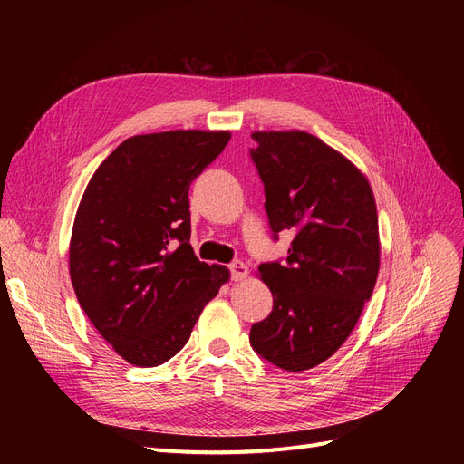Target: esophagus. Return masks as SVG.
<instances>
[{
    "label": "esophagus",
    "instance_id": "34e87169",
    "mask_svg": "<svg viewBox=\"0 0 464 464\" xmlns=\"http://www.w3.org/2000/svg\"><path fill=\"white\" fill-rule=\"evenodd\" d=\"M228 269H230L232 280H244V278L247 276V266H246L244 261H234V263H230Z\"/></svg>",
    "mask_w": 464,
    "mask_h": 464
}]
</instances>
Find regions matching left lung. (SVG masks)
Listing matches in <instances>:
<instances>
[{
  "instance_id": "1",
  "label": "left lung",
  "mask_w": 464,
  "mask_h": 464,
  "mask_svg": "<svg viewBox=\"0 0 464 464\" xmlns=\"http://www.w3.org/2000/svg\"><path fill=\"white\" fill-rule=\"evenodd\" d=\"M273 240L292 232L286 261L259 265L273 312L251 325L249 344L286 372L331 358L370 302L379 271L373 193L358 168L304 131L251 135Z\"/></svg>"
}]
</instances>
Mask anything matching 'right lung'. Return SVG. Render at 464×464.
Instances as JSON below:
<instances>
[{
    "instance_id": "1",
    "label": "right lung",
    "mask_w": 464,
    "mask_h": 464,
    "mask_svg": "<svg viewBox=\"0 0 464 464\" xmlns=\"http://www.w3.org/2000/svg\"><path fill=\"white\" fill-rule=\"evenodd\" d=\"M228 141V131L191 130L130 137L82 193L69 275L82 312L133 366L176 356L230 276L195 257L188 199Z\"/></svg>"
}]
</instances>
